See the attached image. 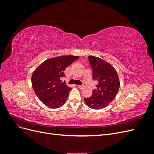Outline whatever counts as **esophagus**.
Listing matches in <instances>:
<instances>
[{"label":"esophagus","mask_w":154,"mask_h":154,"mask_svg":"<svg viewBox=\"0 0 154 154\" xmlns=\"http://www.w3.org/2000/svg\"><path fill=\"white\" fill-rule=\"evenodd\" d=\"M76 86H77V87H78V88H80V89H82V88H83V86H82V85H77Z\"/></svg>","instance_id":"34e87169"}]
</instances>
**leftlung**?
<instances>
[{
    "label": "left lung",
    "instance_id": "1",
    "mask_svg": "<svg viewBox=\"0 0 154 154\" xmlns=\"http://www.w3.org/2000/svg\"><path fill=\"white\" fill-rule=\"evenodd\" d=\"M88 60L92 69V79L98 82L97 89L91 97L84 98L85 104L91 109L100 110L108 106L118 94L119 79L115 68L100 58L89 56Z\"/></svg>",
    "mask_w": 154,
    "mask_h": 154
}]
</instances>
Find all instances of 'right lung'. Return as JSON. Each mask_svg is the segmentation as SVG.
<instances>
[{
  "mask_svg": "<svg viewBox=\"0 0 154 154\" xmlns=\"http://www.w3.org/2000/svg\"><path fill=\"white\" fill-rule=\"evenodd\" d=\"M79 58L78 56L67 55L45 60L37 67L31 76L32 87L42 103L51 109H57L66 103L72 88L62 83L66 76L64 70Z\"/></svg>",
  "mask_w": 154,
  "mask_h": 154,
  "instance_id": "right-lung-1",
  "label": "right lung"
}]
</instances>
